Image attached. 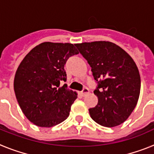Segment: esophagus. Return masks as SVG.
Masks as SVG:
<instances>
[{
	"mask_svg": "<svg viewBox=\"0 0 154 154\" xmlns=\"http://www.w3.org/2000/svg\"><path fill=\"white\" fill-rule=\"evenodd\" d=\"M89 89H87V88H84L83 90H82V92H81V94H82V96H85L86 94L89 93Z\"/></svg>",
	"mask_w": 154,
	"mask_h": 154,
	"instance_id": "esophagus-1",
	"label": "esophagus"
}]
</instances>
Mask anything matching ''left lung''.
<instances>
[{"label":"left lung","mask_w":154,"mask_h":154,"mask_svg":"<svg viewBox=\"0 0 154 154\" xmlns=\"http://www.w3.org/2000/svg\"><path fill=\"white\" fill-rule=\"evenodd\" d=\"M92 69L98 86V103L89 114L98 124L114 127L122 124L135 109L140 92L138 68L126 51L110 42L75 44Z\"/></svg>","instance_id":"1"}]
</instances>
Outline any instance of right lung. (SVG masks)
Masks as SVG:
<instances>
[{
    "label": "right lung",
    "instance_id": "obj_1",
    "mask_svg": "<svg viewBox=\"0 0 154 154\" xmlns=\"http://www.w3.org/2000/svg\"><path fill=\"white\" fill-rule=\"evenodd\" d=\"M79 54L71 43L43 42L24 57L16 71L14 89L17 103L29 121L51 127L67 119L77 93L61 85L66 81L64 66Z\"/></svg>",
    "mask_w": 154,
    "mask_h": 154
}]
</instances>
